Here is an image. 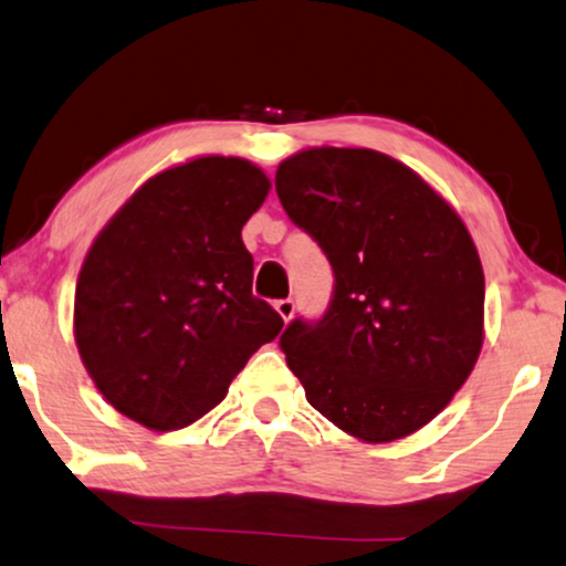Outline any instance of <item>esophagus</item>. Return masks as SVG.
<instances>
[{
    "label": "esophagus",
    "mask_w": 566,
    "mask_h": 566,
    "mask_svg": "<svg viewBox=\"0 0 566 566\" xmlns=\"http://www.w3.org/2000/svg\"><path fill=\"white\" fill-rule=\"evenodd\" d=\"M274 311L279 313V318H282L284 323H290L292 315H295V303H292V300H276Z\"/></svg>",
    "instance_id": "1"
}]
</instances>
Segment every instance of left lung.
<instances>
[{
	"label": "left lung",
	"mask_w": 566,
	"mask_h": 566,
	"mask_svg": "<svg viewBox=\"0 0 566 566\" xmlns=\"http://www.w3.org/2000/svg\"><path fill=\"white\" fill-rule=\"evenodd\" d=\"M276 193L336 276L328 313L282 334L307 403L370 446L413 434L453 401L484 344L469 228L419 172L367 147L300 149L279 163Z\"/></svg>",
	"instance_id": "8db88e82"
}]
</instances>
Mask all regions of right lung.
Instances as JSON below:
<instances>
[{"mask_svg": "<svg viewBox=\"0 0 566 566\" xmlns=\"http://www.w3.org/2000/svg\"><path fill=\"white\" fill-rule=\"evenodd\" d=\"M271 180L243 157L201 155L157 172L105 222L82 261L74 342L124 417L172 432L228 396L284 321L251 295L243 224Z\"/></svg>", "mask_w": 566, "mask_h": 566, "instance_id": "add662e5", "label": "right lung"}]
</instances>
